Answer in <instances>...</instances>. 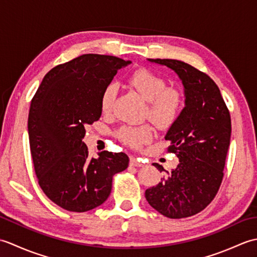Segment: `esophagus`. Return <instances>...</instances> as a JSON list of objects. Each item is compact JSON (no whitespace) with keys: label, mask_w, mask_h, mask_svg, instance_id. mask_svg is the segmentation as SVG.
<instances>
[{"label":"esophagus","mask_w":257,"mask_h":257,"mask_svg":"<svg viewBox=\"0 0 257 257\" xmlns=\"http://www.w3.org/2000/svg\"><path fill=\"white\" fill-rule=\"evenodd\" d=\"M130 166H134V167H141L144 166V163L141 162L138 158H136L134 156L130 157Z\"/></svg>","instance_id":"34e87169"}]
</instances>
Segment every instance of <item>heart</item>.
Instances as JSON below:
<instances>
[{"label":"heart","instance_id":"1","mask_svg":"<svg viewBox=\"0 0 257 257\" xmlns=\"http://www.w3.org/2000/svg\"><path fill=\"white\" fill-rule=\"evenodd\" d=\"M129 85L138 91L146 101L147 116L161 128L169 127L179 116L182 107V95L178 89L168 87L167 81L149 69L140 68L129 76ZM117 94V85L109 83L100 96V109L103 113H110ZM154 135L150 124L122 125L117 132V137L124 144L140 148L149 143Z\"/></svg>","mask_w":257,"mask_h":257}]
</instances>
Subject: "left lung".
Here are the masks:
<instances>
[{"mask_svg":"<svg viewBox=\"0 0 257 257\" xmlns=\"http://www.w3.org/2000/svg\"><path fill=\"white\" fill-rule=\"evenodd\" d=\"M173 69L184 86L185 107L169 129L168 152L179 158L156 187L146 190L148 203L169 219L198 214L215 198L231 139V116L219 87L210 76L177 59H149Z\"/></svg>","mask_w":257,"mask_h":257,"instance_id":"1","label":"left lung"}]
</instances>
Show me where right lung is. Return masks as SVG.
I'll return each mask as SVG.
<instances>
[{
  "label": "right lung",
  "instance_id": "obj_1",
  "mask_svg": "<svg viewBox=\"0 0 257 257\" xmlns=\"http://www.w3.org/2000/svg\"><path fill=\"white\" fill-rule=\"evenodd\" d=\"M130 61L85 54L48 72L31 101L29 138L34 170L43 192L70 212L101 205L112 178L128 168L123 152L89 158L83 143L87 124L101 116L100 96L117 70Z\"/></svg>",
  "mask_w": 257,
  "mask_h": 257
}]
</instances>
